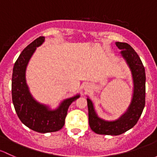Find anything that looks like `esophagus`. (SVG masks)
Returning <instances> with one entry per match:
<instances>
[{
    "label": "esophagus",
    "instance_id": "1",
    "mask_svg": "<svg viewBox=\"0 0 157 157\" xmlns=\"http://www.w3.org/2000/svg\"><path fill=\"white\" fill-rule=\"evenodd\" d=\"M88 88H89V87H88V86L86 87V88H85V90H88Z\"/></svg>",
    "mask_w": 157,
    "mask_h": 157
}]
</instances>
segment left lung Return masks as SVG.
Here are the masks:
<instances>
[{"label": "left lung", "mask_w": 157, "mask_h": 157, "mask_svg": "<svg viewBox=\"0 0 157 157\" xmlns=\"http://www.w3.org/2000/svg\"><path fill=\"white\" fill-rule=\"evenodd\" d=\"M121 50L120 54L130 69L133 80V94L127 110L119 119L107 121L97 114L93 103L87 98L89 125L93 132L99 135H119L125 133L136 125L145 106V69L140 57L135 50L127 43L116 42Z\"/></svg>", "instance_id": "obj_1"}]
</instances>
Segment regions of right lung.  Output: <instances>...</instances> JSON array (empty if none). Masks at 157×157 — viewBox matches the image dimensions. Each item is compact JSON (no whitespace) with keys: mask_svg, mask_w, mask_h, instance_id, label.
Instances as JSON below:
<instances>
[{"mask_svg":"<svg viewBox=\"0 0 157 157\" xmlns=\"http://www.w3.org/2000/svg\"><path fill=\"white\" fill-rule=\"evenodd\" d=\"M44 41V37H39L22 51L14 64L12 75V100L16 113L25 126L40 133L60 130L65 124L69 106L80 97L76 94L63 100L57 108L51 109L31 94L25 78L26 68L35 50Z\"/></svg>","mask_w":157,"mask_h":157,"instance_id":"right-lung-1","label":"right lung"}]
</instances>
